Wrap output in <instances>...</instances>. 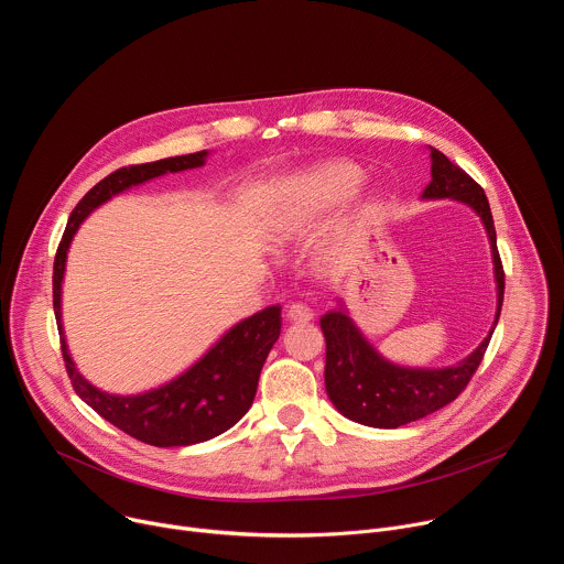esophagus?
Wrapping results in <instances>:
<instances>
[{
	"label": "esophagus",
	"mask_w": 564,
	"mask_h": 564,
	"mask_svg": "<svg viewBox=\"0 0 564 564\" xmlns=\"http://www.w3.org/2000/svg\"><path fill=\"white\" fill-rule=\"evenodd\" d=\"M312 316L314 312L305 303H292L285 310V321H290V324H307V321H312Z\"/></svg>",
	"instance_id": "1"
}]
</instances>
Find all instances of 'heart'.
<instances>
[{
	"instance_id": "obj_1",
	"label": "heart",
	"mask_w": 564,
	"mask_h": 564,
	"mask_svg": "<svg viewBox=\"0 0 564 564\" xmlns=\"http://www.w3.org/2000/svg\"><path fill=\"white\" fill-rule=\"evenodd\" d=\"M364 183V172L344 160L276 178L265 196V229L272 240H288L326 212L350 198Z\"/></svg>"
}]
</instances>
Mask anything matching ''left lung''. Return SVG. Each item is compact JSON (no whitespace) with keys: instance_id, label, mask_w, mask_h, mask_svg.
I'll return each mask as SVG.
<instances>
[{"instance_id":"8db88e82","label":"left lung","mask_w":564,"mask_h":564,"mask_svg":"<svg viewBox=\"0 0 564 564\" xmlns=\"http://www.w3.org/2000/svg\"><path fill=\"white\" fill-rule=\"evenodd\" d=\"M429 151L431 183L422 200H457L470 207L487 229L498 292L496 318L485 341L462 361L444 368H409L388 361L357 328L344 299H337L339 307L318 321L326 337V392L344 417L372 429H399L451 404L485 357L502 310L505 270L485 189L453 165L442 151L433 147H429Z\"/></svg>"}]
</instances>
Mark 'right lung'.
<instances>
[{"label":"right lung","mask_w":564,"mask_h":564,"mask_svg":"<svg viewBox=\"0 0 564 564\" xmlns=\"http://www.w3.org/2000/svg\"><path fill=\"white\" fill-rule=\"evenodd\" d=\"M207 155L209 151L205 149L187 155L155 160V163L122 167L109 174L91 192H87V196L73 209L53 265V310L66 372L75 392L87 406H91L116 429L160 448L207 442L229 431L250 411L261 368L281 335V307L270 305L238 321L236 326L220 335V339L198 361L163 386L135 394H116L100 390L85 379V375H79L68 352L62 326V283L66 272V254L79 225L100 205L153 178L203 167Z\"/></svg>","instance_id":"1"}]
</instances>
